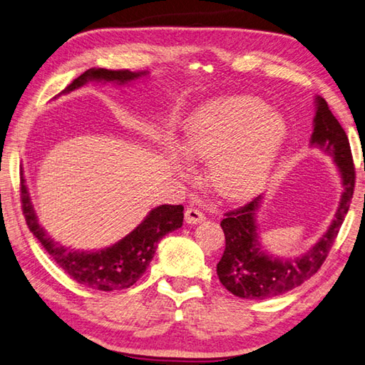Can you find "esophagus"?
Masks as SVG:
<instances>
[{
  "label": "esophagus",
  "instance_id": "obj_1",
  "mask_svg": "<svg viewBox=\"0 0 365 365\" xmlns=\"http://www.w3.org/2000/svg\"><path fill=\"white\" fill-rule=\"evenodd\" d=\"M184 217H185V223H189V225H197V223L205 220V214L201 212L200 209L192 207V206L185 209Z\"/></svg>",
  "mask_w": 365,
  "mask_h": 365
}]
</instances>
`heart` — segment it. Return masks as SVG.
Instances as JSON below:
<instances>
[{
    "instance_id": "1",
    "label": "heart",
    "mask_w": 365,
    "mask_h": 365,
    "mask_svg": "<svg viewBox=\"0 0 365 365\" xmlns=\"http://www.w3.org/2000/svg\"><path fill=\"white\" fill-rule=\"evenodd\" d=\"M286 139V123L251 96L210 100L185 120L181 150L209 160L207 180L226 200H245L261 187ZM178 162V156L172 155Z\"/></svg>"
}]
</instances>
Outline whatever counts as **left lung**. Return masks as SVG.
Returning a JSON list of instances; mask_svg holds the SVG:
<instances>
[{
	"label": "left lung",
	"mask_w": 365,
	"mask_h": 365,
	"mask_svg": "<svg viewBox=\"0 0 365 365\" xmlns=\"http://www.w3.org/2000/svg\"><path fill=\"white\" fill-rule=\"evenodd\" d=\"M315 106L317 110L311 145L334 159L342 178L344 192L336 217L328 231L312 248L298 257L284 259L267 253L259 242L256 214L261 195L245 206L226 212L220 223L226 245L223 256L217 264V274L222 284L239 298L267 299L302 286L325 262L350 209L356 178L350 142L322 96L315 98Z\"/></svg>",
	"instance_id": "obj_1"
}]
</instances>
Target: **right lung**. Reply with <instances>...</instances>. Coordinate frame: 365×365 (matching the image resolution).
Listing matches in <instances>:
<instances>
[{
	"label": "right lung",
	"instance_id": "1",
	"mask_svg": "<svg viewBox=\"0 0 365 365\" xmlns=\"http://www.w3.org/2000/svg\"><path fill=\"white\" fill-rule=\"evenodd\" d=\"M140 76H147V71L134 73L129 70L88 68L73 81L62 93H68L75 88L83 87L88 81L126 84ZM20 184L21 209L29 231L38 239L40 244L48 251V255L63 272L70 274L79 284L95 290L110 292V290L128 289L135 284V281L145 273L153 256H155L159 240L165 234L182 226L184 207L181 205H162L151 209L150 214L134 231L114 245L98 251L70 250L53 240L38 225L23 175Z\"/></svg>",
	"mask_w": 365,
	"mask_h": 365
}]
</instances>
